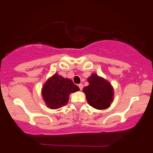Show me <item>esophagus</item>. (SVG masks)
<instances>
[{"label": "esophagus", "mask_w": 153, "mask_h": 153, "mask_svg": "<svg viewBox=\"0 0 153 153\" xmlns=\"http://www.w3.org/2000/svg\"><path fill=\"white\" fill-rule=\"evenodd\" d=\"M78 87L80 88V91H82V88H83V85H82V83H80V84H79L78 85Z\"/></svg>", "instance_id": "1"}]
</instances>
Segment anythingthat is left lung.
<instances>
[{"mask_svg":"<svg viewBox=\"0 0 153 153\" xmlns=\"http://www.w3.org/2000/svg\"><path fill=\"white\" fill-rule=\"evenodd\" d=\"M89 85L83 88L89 105L96 109H106L113 101L114 89L110 82L94 73L88 78Z\"/></svg>","mask_w":153,"mask_h":153,"instance_id":"left-lung-1","label":"left lung"}]
</instances>
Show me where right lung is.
<instances>
[{
    "mask_svg": "<svg viewBox=\"0 0 153 153\" xmlns=\"http://www.w3.org/2000/svg\"><path fill=\"white\" fill-rule=\"evenodd\" d=\"M79 90V87L71 79L64 78L55 73L45 83L42 94L47 106L51 109H56L66 105L70 94Z\"/></svg>",
    "mask_w": 153,
    "mask_h": 153,
    "instance_id": "1",
    "label": "right lung"
}]
</instances>
